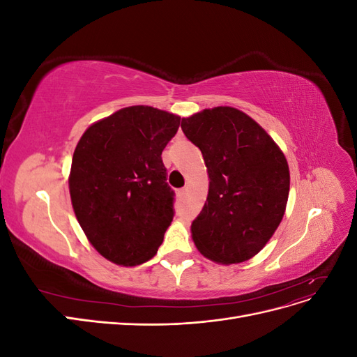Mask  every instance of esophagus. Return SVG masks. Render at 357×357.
Masks as SVG:
<instances>
[{
    "mask_svg": "<svg viewBox=\"0 0 357 357\" xmlns=\"http://www.w3.org/2000/svg\"><path fill=\"white\" fill-rule=\"evenodd\" d=\"M185 193H186V190H185V189H178V190L176 192V195H177V198H178V199H181L183 197H185Z\"/></svg>",
    "mask_w": 357,
    "mask_h": 357,
    "instance_id": "1",
    "label": "esophagus"
}]
</instances>
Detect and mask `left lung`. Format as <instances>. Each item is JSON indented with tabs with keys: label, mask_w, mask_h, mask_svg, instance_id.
<instances>
[{
	"label": "left lung",
	"mask_w": 357,
	"mask_h": 357,
	"mask_svg": "<svg viewBox=\"0 0 357 357\" xmlns=\"http://www.w3.org/2000/svg\"><path fill=\"white\" fill-rule=\"evenodd\" d=\"M202 153L208 197L192 222L198 252L222 265L252 259L282 222L290 188L284 153L265 129L234 107L205 109L181 119Z\"/></svg>",
	"instance_id": "obj_1"
}]
</instances>
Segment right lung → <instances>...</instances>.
<instances>
[{
	"mask_svg": "<svg viewBox=\"0 0 357 357\" xmlns=\"http://www.w3.org/2000/svg\"><path fill=\"white\" fill-rule=\"evenodd\" d=\"M180 116L149 105L92 123L75 146L68 177L75 218L93 248L116 265L152 259L174 215L162 150Z\"/></svg>",
	"mask_w": 357,
	"mask_h": 357,
	"instance_id": "obj_1",
	"label": "right lung"
}]
</instances>
